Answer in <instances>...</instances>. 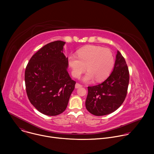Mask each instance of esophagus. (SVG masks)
<instances>
[{"instance_id": "obj_1", "label": "esophagus", "mask_w": 154, "mask_h": 154, "mask_svg": "<svg viewBox=\"0 0 154 154\" xmlns=\"http://www.w3.org/2000/svg\"><path fill=\"white\" fill-rule=\"evenodd\" d=\"M82 85H80V84H79V83H77L75 84V88H80V87H82Z\"/></svg>"}]
</instances>
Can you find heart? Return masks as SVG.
Segmentation results:
<instances>
[{"instance_id":"obj_1","label":"heart","mask_w":154,"mask_h":154,"mask_svg":"<svg viewBox=\"0 0 154 154\" xmlns=\"http://www.w3.org/2000/svg\"><path fill=\"white\" fill-rule=\"evenodd\" d=\"M68 63L72 69V74L75 78H80L86 70L88 71L83 80L86 82L105 79L111 73L115 60L111 51L97 46H88L80 49L77 56L70 55Z\"/></svg>"}]
</instances>
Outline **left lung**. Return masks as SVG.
Wrapping results in <instances>:
<instances>
[{
    "label": "left lung",
    "mask_w": 154,
    "mask_h": 154,
    "mask_svg": "<svg viewBox=\"0 0 154 154\" xmlns=\"http://www.w3.org/2000/svg\"><path fill=\"white\" fill-rule=\"evenodd\" d=\"M128 83V68L124 57L118 51L112 74L102 83L88 87L85 102L87 110L95 116L114 112L126 97Z\"/></svg>",
    "instance_id": "1"
}]
</instances>
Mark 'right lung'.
<instances>
[{
    "label": "right lung",
    "instance_id": "right-lung-1",
    "mask_svg": "<svg viewBox=\"0 0 154 154\" xmlns=\"http://www.w3.org/2000/svg\"><path fill=\"white\" fill-rule=\"evenodd\" d=\"M65 42L43 46L29 60L25 71L26 89L30 103L41 113L57 116L66 108L76 82L70 77Z\"/></svg>",
    "mask_w": 154,
    "mask_h": 154
}]
</instances>
